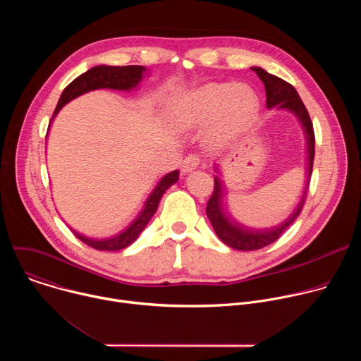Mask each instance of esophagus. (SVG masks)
<instances>
[{"mask_svg": "<svg viewBox=\"0 0 361 361\" xmlns=\"http://www.w3.org/2000/svg\"><path fill=\"white\" fill-rule=\"evenodd\" d=\"M200 161L201 160H200L197 154H188V156L183 161V170L184 171H191V170H194L200 166Z\"/></svg>", "mask_w": 361, "mask_h": 361, "instance_id": "obj_1", "label": "esophagus"}]
</instances>
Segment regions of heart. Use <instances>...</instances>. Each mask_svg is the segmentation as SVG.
I'll use <instances>...</instances> for the list:
<instances>
[{"mask_svg":"<svg viewBox=\"0 0 361 361\" xmlns=\"http://www.w3.org/2000/svg\"><path fill=\"white\" fill-rule=\"evenodd\" d=\"M259 99L247 87L207 84L176 99L173 114L181 126H195L217 111L216 137L226 141L237 134L257 113Z\"/></svg>","mask_w":361,"mask_h":361,"instance_id":"1","label":"heart"}]
</instances>
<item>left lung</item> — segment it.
<instances>
[{"instance_id": "left-lung-1", "label": "left lung", "mask_w": 361, "mask_h": 361, "mask_svg": "<svg viewBox=\"0 0 361 361\" xmlns=\"http://www.w3.org/2000/svg\"><path fill=\"white\" fill-rule=\"evenodd\" d=\"M252 71L257 73V75L260 77L266 87V94H267V109H273L279 106V109H286L293 111L297 118L300 120L304 131H305V138H307V152H308V169H307V183L304 188L302 198L300 200L298 205L294 209L293 214L281 224L273 228H266V230H252L248 227L241 226L240 223L234 221L231 217H227L228 213L224 210V201H223V187L219 180V176L214 177V191L207 202V217L213 224V228L219 238L227 244L231 248L241 250V251H251V250H259L263 248L271 243H274L291 224L293 221L298 217V214L302 210V205L305 201L307 190H308V183H310L312 171H313V163H314V148H316V138H314V130H313V123L310 120V116H308V111L305 106L302 104V101L295 91V88L288 84L287 81L269 74L260 67H252Z\"/></svg>"}]
</instances>
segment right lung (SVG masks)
<instances>
[{
  "instance_id": "1",
  "label": "right lung",
  "mask_w": 361,
  "mask_h": 361,
  "mask_svg": "<svg viewBox=\"0 0 361 361\" xmlns=\"http://www.w3.org/2000/svg\"><path fill=\"white\" fill-rule=\"evenodd\" d=\"M144 71H145V67H142V66H126V67L97 66V67H92L91 70H88L87 73L77 77L73 82H70L66 87V90L63 91V94L59 99V104L56 107L53 118L67 104V102H70L71 99L77 98L78 95H81L84 92L98 90V88H111V90L135 88L140 84V81L142 80ZM53 118H51V121H53ZM177 180H178L177 170L166 174L159 181L156 188L152 190L149 197L147 198V201L144 204V209L140 212L137 219L124 231H121L120 234H117L114 237L95 240V238H88L85 235H81L77 231H74L73 228H71V231L75 234L77 238H80L82 243H85L87 245L92 247L95 250H101V251L123 250V248L128 247L130 244H133L138 238L141 231L145 228L147 223L151 220L154 213L157 212L163 194L166 192L167 188H170L174 183H177Z\"/></svg>"
}]
</instances>
